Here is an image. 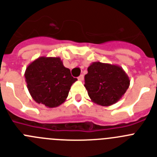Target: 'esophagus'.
Wrapping results in <instances>:
<instances>
[{"label": "esophagus", "instance_id": "1", "mask_svg": "<svg viewBox=\"0 0 157 157\" xmlns=\"http://www.w3.org/2000/svg\"><path fill=\"white\" fill-rule=\"evenodd\" d=\"M78 79L79 80V81H83V80H84V75H79L78 77Z\"/></svg>", "mask_w": 157, "mask_h": 157}]
</instances>
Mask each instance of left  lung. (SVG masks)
Returning <instances> with one entry per match:
<instances>
[{"label":"left lung","mask_w":157,"mask_h":157,"mask_svg":"<svg viewBox=\"0 0 157 157\" xmlns=\"http://www.w3.org/2000/svg\"><path fill=\"white\" fill-rule=\"evenodd\" d=\"M85 75V87L91 101L101 106L114 105L130 86V78L120 66L94 62Z\"/></svg>","instance_id":"1"}]
</instances>
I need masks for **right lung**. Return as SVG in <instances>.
Masks as SVG:
<instances>
[{
    "label": "right lung",
    "instance_id": "add662e5",
    "mask_svg": "<svg viewBox=\"0 0 157 157\" xmlns=\"http://www.w3.org/2000/svg\"><path fill=\"white\" fill-rule=\"evenodd\" d=\"M24 75L32 98L47 108L63 104L77 81L59 57H38L27 66Z\"/></svg>",
    "mask_w": 157,
    "mask_h": 157
}]
</instances>
